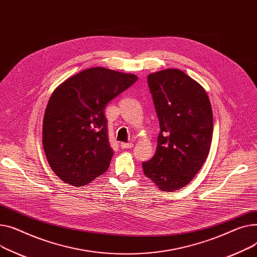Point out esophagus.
<instances>
[{"mask_svg": "<svg viewBox=\"0 0 257 257\" xmlns=\"http://www.w3.org/2000/svg\"><path fill=\"white\" fill-rule=\"evenodd\" d=\"M120 146H121V148L123 149H127V148H132L134 146V143L130 142V143H121L120 144Z\"/></svg>", "mask_w": 257, "mask_h": 257, "instance_id": "34e87169", "label": "esophagus"}]
</instances>
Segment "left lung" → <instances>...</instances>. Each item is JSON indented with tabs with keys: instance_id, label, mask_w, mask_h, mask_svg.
<instances>
[{
	"instance_id": "8db88e82",
	"label": "left lung",
	"mask_w": 257,
	"mask_h": 257,
	"mask_svg": "<svg viewBox=\"0 0 257 257\" xmlns=\"http://www.w3.org/2000/svg\"><path fill=\"white\" fill-rule=\"evenodd\" d=\"M160 122L155 156L144 174L163 192L186 187L201 169L213 137V111L205 90L184 71L164 69L147 77Z\"/></svg>"
}]
</instances>
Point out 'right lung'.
<instances>
[{"label":"right lung","mask_w":257,"mask_h":257,"mask_svg":"<svg viewBox=\"0 0 257 257\" xmlns=\"http://www.w3.org/2000/svg\"><path fill=\"white\" fill-rule=\"evenodd\" d=\"M137 77L92 67L59 85L50 97L42 125V144L52 170L64 183L83 187L107 171L113 157L105 105Z\"/></svg>","instance_id":"add662e5"}]
</instances>
